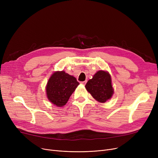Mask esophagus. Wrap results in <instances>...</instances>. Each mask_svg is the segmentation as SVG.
<instances>
[{
	"mask_svg": "<svg viewBox=\"0 0 158 158\" xmlns=\"http://www.w3.org/2000/svg\"><path fill=\"white\" fill-rule=\"evenodd\" d=\"M86 81H83V82H81V83L82 84V85H86Z\"/></svg>",
	"mask_w": 158,
	"mask_h": 158,
	"instance_id": "obj_1",
	"label": "esophagus"
}]
</instances>
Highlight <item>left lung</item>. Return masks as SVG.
Segmentation results:
<instances>
[{
    "mask_svg": "<svg viewBox=\"0 0 158 158\" xmlns=\"http://www.w3.org/2000/svg\"><path fill=\"white\" fill-rule=\"evenodd\" d=\"M85 87L96 101L102 103L110 99L113 94L110 75L103 70L97 72L87 82Z\"/></svg>",
    "mask_w": 158,
    "mask_h": 158,
    "instance_id": "8db88e82",
    "label": "left lung"
}]
</instances>
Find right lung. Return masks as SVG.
Returning <instances> with one entry per match:
<instances>
[{"instance_id": "right-lung-1", "label": "right lung", "mask_w": 158, "mask_h": 158, "mask_svg": "<svg viewBox=\"0 0 158 158\" xmlns=\"http://www.w3.org/2000/svg\"><path fill=\"white\" fill-rule=\"evenodd\" d=\"M79 85L76 77L64 71L56 72L47 82V98L54 105L58 107L63 106Z\"/></svg>"}]
</instances>
